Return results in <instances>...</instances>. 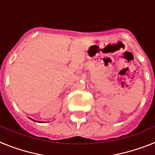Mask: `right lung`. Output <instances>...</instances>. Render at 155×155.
<instances>
[{
  "mask_svg": "<svg viewBox=\"0 0 155 155\" xmlns=\"http://www.w3.org/2000/svg\"><path fill=\"white\" fill-rule=\"evenodd\" d=\"M29 119H31V118H29ZM31 120H33V121H35V122H38V123H39V121H36V120H32V119H31ZM40 123H45V122H40Z\"/></svg>",
  "mask_w": 155,
  "mask_h": 155,
  "instance_id": "add662e5",
  "label": "right lung"
}]
</instances>
